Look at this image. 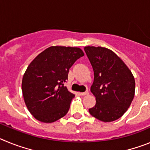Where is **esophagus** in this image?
<instances>
[{
  "mask_svg": "<svg viewBox=\"0 0 150 150\" xmlns=\"http://www.w3.org/2000/svg\"><path fill=\"white\" fill-rule=\"evenodd\" d=\"M79 95H82V96H85V95H88V91H85V92H80V93H79Z\"/></svg>",
  "mask_w": 150,
  "mask_h": 150,
  "instance_id": "34e87169",
  "label": "esophagus"
}]
</instances>
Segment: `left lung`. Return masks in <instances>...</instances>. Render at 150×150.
I'll use <instances>...</instances> for the list:
<instances>
[{"label": "left lung", "instance_id": "left-lung-1", "mask_svg": "<svg viewBox=\"0 0 150 150\" xmlns=\"http://www.w3.org/2000/svg\"><path fill=\"white\" fill-rule=\"evenodd\" d=\"M84 50L93 68L91 92L96 99L89 113L100 121H115L126 112L134 97L133 74L120 57L108 49L86 46Z\"/></svg>", "mask_w": 150, "mask_h": 150}]
</instances>
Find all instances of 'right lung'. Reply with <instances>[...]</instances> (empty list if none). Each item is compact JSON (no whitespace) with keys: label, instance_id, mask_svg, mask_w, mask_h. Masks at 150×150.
Returning <instances> with one entry per match:
<instances>
[{"label":"right lung","instance_id":"add662e5","mask_svg":"<svg viewBox=\"0 0 150 150\" xmlns=\"http://www.w3.org/2000/svg\"><path fill=\"white\" fill-rule=\"evenodd\" d=\"M83 55L77 47L50 46L30 62L23 76L22 90L28 110L36 120L50 123L67 114L75 95L64 83L69 69Z\"/></svg>","mask_w":150,"mask_h":150}]
</instances>
